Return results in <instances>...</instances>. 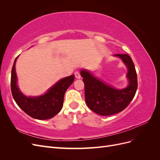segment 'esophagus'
Wrapping results in <instances>:
<instances>
[{
	"label": "esophagus",
	"instance_id": "esophagus-1",
	"mask_svg": "<svg viewBox=\"0 0 160 160\" xmlns=\"http://www.w3.org/2000/svg\"><path fill=\"white\" fill-rule=\"evenodd\" d=\"M75 76L77 79H80L81 76V74H80V72L79 71H76L75 72Z\"/></svg>",
	"mask_w": 160,
	"mask_h": 160
}]
</instances>
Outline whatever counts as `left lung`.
Instances as JSON below:
<instances>
[{"label": "left lung", "mask_w": 160, "mask_h": 160, "mask_svg": "<svg viewBox=\"0 0 160 160\" xmlns=\"http://www.w3.org/2000/svg\"><path fill=\"white\" fill-rule=\"evenodd\" d=\"M128 68V86L118 89L96 78L85 69L81 71L85 84V102L88 108L98 115L108 116L121 112L133 99L138 89L137 73L132 58L127 54H115Z\"/></svg>", "instance_id": "8db88e82"}]
</instances>
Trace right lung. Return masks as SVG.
I'll list each match as a JSON object with an SVG mask.
<instances>
[{"mask_svg":"<svg viewBox=\"0 0 160 160\" xmlns=\"http://www.w3.org/2000/svg\"><path fill=\"white\" fill-rule=\"evenodd\" d=\"M18 57L14 61L11 78V92L14 101L19 108L32 118L44 120L53 118L62 108L65 93L74 81V75L61 79L45 94L27 97L20 91L17 85L15 64Z\"/></svg>","mask_w":160,"mask_h":160,"instance_id":"1","label":"right lung"}]
</instances>
